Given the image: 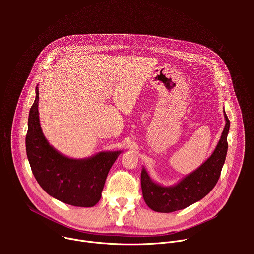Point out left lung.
I'll return each instance as SVG.
<instances>
[{
	"instance_id": "1",
	"label": "left lung",
	"mask_w": 254,
	"mask_h": 254,
	"mask_svg": "<svg viewBox=\"0 0 254 254\" xmlns=\"http://www.w3.org/2000/svg\"><path fill=\"white\" fill-rule=\"evenodd\" d=\"M224 118L226 124L212 155L197 170L184 177L177 184L163 186L156 183L142 167L140 174L142 197L152 210L170 213L185 209L203 199L215 187L219 180L228 150L227 135L230 122L225 111Z\"/></svg>"
}]
</instances>
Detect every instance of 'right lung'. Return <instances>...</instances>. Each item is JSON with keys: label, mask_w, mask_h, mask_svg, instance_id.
Returning a JSON list of instances; mask_svg holds the SVG:
<instances>
[{"label": "right lung", "mask_w": 254, "mask_h": 254, "mask_svg": "<svg viewBox=\"0 0 254 254\" xmlns=\"http://www.w3.org/2000/svg\"><path fill=\"white\" fill-rule=\"evenodd\" d=\"M39 89L28 119L26 152L35 179L53 198L72 206L92 207L100 200L108 172L122 151L100 152L85 159L60 154L44 136L38 112Z\"/></svg>", "instance_id": "obj_1"}]
</instances>
